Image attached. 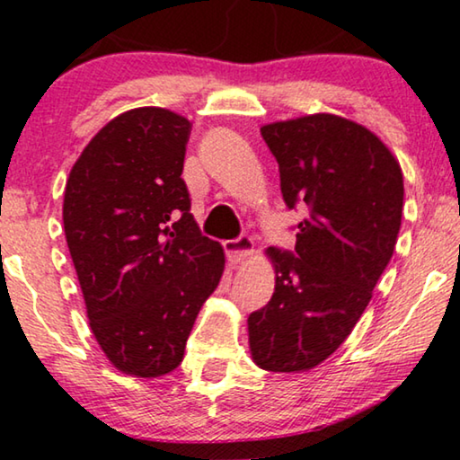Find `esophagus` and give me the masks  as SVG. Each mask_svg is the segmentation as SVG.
<instances>
[{
  "instance_id": "34e87169",
  "label": "esophagus",
  "mask_w": 460,
  "mask_h": 460,
  "mask_svg": "<svg viewBox=\"0 0 460 460\" xmlns=\"http://www.w3.org/2000/svg\"><path fill=\"white\" fill-rule=\"evenodd\" d=\"M224 251L232 263H241L247 260L249 255H253V238H251L249 234H241L238 238H232V241L224 243Z\"/></svg>"
}]
</instances>
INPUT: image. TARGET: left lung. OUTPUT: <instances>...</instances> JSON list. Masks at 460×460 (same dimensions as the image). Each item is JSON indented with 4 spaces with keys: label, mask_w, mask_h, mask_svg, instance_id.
I'll list each match as a JSON object with an SVG mask.
<instances>
[{
    "label": "left lung",
    "mask_w": 460,
    "mask_h": 460,
    "mask_svg": "<svg viewBox=\"0 0 460 460\" xmlns=\"http://www.w3.org/2000/svg\"><path fill=\"white\" fill-rule=\"evenodd\" d=\"M288 209L305 207L295 251L268 249L272 299L249 316L257 367L310 370L341 345L394 255L404 180L389 148L362 125L307 115L261 128Z\"/></svg>",
    "instance_id": "left-lung-1"
}]
</instances>
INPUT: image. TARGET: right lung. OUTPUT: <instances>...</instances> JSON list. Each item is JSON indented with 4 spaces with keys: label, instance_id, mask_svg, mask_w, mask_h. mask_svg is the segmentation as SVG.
Returning a JSON list of instances; mask_svg holds the SVG:
<instances>
[{
    "label": "right lung",
    "instance_id": "right-lung-1",
    "mask_svg": "<svg viewBox=\"0 0 460 460\" xmlns=\"http://www.w3.org/2000/svg\"><path fill=\"white\" fill-rule=\"evenodd\" d=\"M192 125L144 106L106 123L71 169L62 222L93 337L125 375L150 379L184 358L224 272L181 180Z\"/></svg>",
    "mask_w": 460,
    "mask_h": 460
}]
</instances>
